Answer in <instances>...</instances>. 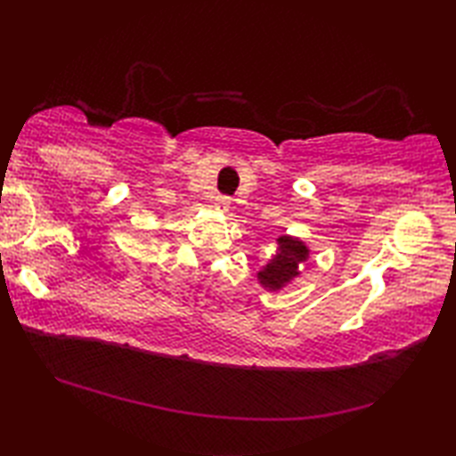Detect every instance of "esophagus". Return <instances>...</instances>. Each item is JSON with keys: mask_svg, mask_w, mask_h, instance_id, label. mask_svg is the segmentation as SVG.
<instances>
[{"mask_svg": "<svg viewBox=\"0 0 456 456\" xmlns=\"http://www.w3.org/2000/svg\"><path fill=\"white\" fill-rule=\"evenodd\" d=\"M229 197H223V195H219L217 199H215V207H217V209H221V211H227L229 209Z\"/></svg>", "mask_w": 456, "mask_h": 456, "instance_id": "obj_1", "label": "esophagus"}]
</instances>
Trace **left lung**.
I'll return each mask as SVG.
<instances>
[{"mask_svg":"<svg viewBox=\"0 0 456 456\" xmlns=\"http://www.w3.org/2000/svg\"><path fill=\"white\" fill-rule=\"evenodd\" d=\"M277 245H280L277 256H273V259L257 275L261 285L273 291L281 289L285 283H289L293 277H297L299 265L310 256L307 247L296 237L281 235L277 239Z\"/></svg>","mask_w":456,"mask_h":456,"instance_id":"1","label":"left lung"}]
</instances>
